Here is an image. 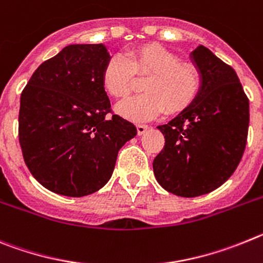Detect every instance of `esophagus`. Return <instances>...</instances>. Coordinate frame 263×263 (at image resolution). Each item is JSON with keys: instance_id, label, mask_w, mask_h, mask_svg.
Segmentation results:
<instances>
[{"instance_id": "34e87169", "label": "esophagus", "mask_w": 263, "mask_h": 263, "mask_svg": "<svg viewBox=\"0 0 263 263\" xmlns=\"http://www.w3.org/2000/svg\"><path fill=\"white\" fill-rule=\"evenodd\" d=\"M136 128H137V135H140L141 136V135H144L146 131H148L149 127L145 126V124H137Z\"/></svg>"}]
</instances>
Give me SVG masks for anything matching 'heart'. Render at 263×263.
I'll use <instances>...</instances> for the list:
<instances>
[{
    "instance_id": "heart-1",
    "label": "heart",
    "mask_w": 263,
    "mask_h": 263,
    "mask_svg": "<svg viewBox=\"0 0 263 263\" xmlns=\"http://www.w3.org/2000/svg\"><path fill=\"white\" fill-rule=\"evenodd\" d=\"M135 76L143 82V96L119 103L117 111L132 122L155 119L164 111L176 114L193 103L200 89V74L194 65L181 63L174 53L157 44H145L115 55L106 63L102 84L117 99L126 98L132 90Z\"/></svg>"
}]
</instances>
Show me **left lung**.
<instances>
[{
	"label": "left lung",
	"mask_w": 263,
	"mask_h": 263,
	"mask_svg": "<svg viewBox=\"0 0 263 263\" xmlns=\"http://www.w3.org/2000/svg\"><path fill=\"white\" fill-rule=\"evenodd\" d=\"M190 59L200 74L199 93L157 127L165 145L153 161L158 183L184 198L211 193L233 174L249 128V99L235 69L204 46L196 47Z\"/></svg>",
	"instance_id": "left-lung-1"
}]
</instances>
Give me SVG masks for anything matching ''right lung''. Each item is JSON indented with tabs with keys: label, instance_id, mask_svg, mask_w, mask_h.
I'll return each mask as SVG.
<instances>
[{
	"label": "right lung",
	"instance_id": "right-lung-1",
	"mask_svg": "<svg viewBox=\"0 0 263 263\" xmlns=\"http://www.w3.org/2000/svg\"><path fill=\"white\" fill-rule=\"evenodd\" d=\"M105 44H70L39 65L21 94L20 144L28 170L60 195H89L112 176L136 127L111 112Z\"/></svg>",
	"mask_w": 263,
	"mask_h": 263
}]
</instances>
